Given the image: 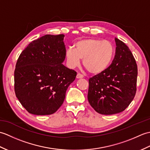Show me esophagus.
<instances>
[{
	"label": "esophagus",
	"instance_id": "esophagus-1",
	"mask_svg": "<svg viewBox=\"0 0 150 150\" xmlns=\"http://www.w3.org/2000/svg\"><path fill=\"white\" fill-rule=\"evenodd\" d=\"M84 77V75L81 74L80 73H78L77 75V79H81V78H83Z\"/></svg>",
	"mask_w": 150,
	"mask_h": 150
}]
</instances>
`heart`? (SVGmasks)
I'll return each instance as SVG.
<instances>
[{"label": "heart", "instance_id": "heart-1", "mask_svg": "<svg viewBox=\"0 0 150 150\" xmlns=\"http://www.w3.org/2000/svg\"><path fill=\"white\" fill-rule=\"evenodd\" d=\"M115 54V47L109 40L87 39L77 41L75 48L69 47L66 56L71 68L78 66L83 59L84 68L92 74L105 71L111 63Z\"/></svg>", "mask_w": 150, "mask_h": 150}]
</instances>
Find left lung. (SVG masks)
Returning a JSON list of instances; mask_svg holds the SVG:
<instances>
[{
	"instance_id": "8db88e82",
	"label": "left lung",
	"mask_w": 150,
	"mask_h": 150,
	"mask_svg": "<svg viewBox=\"0 0 150 150\" xmlns=\"http://www.w3.org/2000/svg\"><path fill=\"white\" fill-rule=\"evenodd\" d=\"M114 59L108 68L89 79L88 99L91 107L103 115L125 110L137 91V65L129 47L115 38Z\"/></svg>"
}]
</instances>
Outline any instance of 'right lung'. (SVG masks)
<instances>
[{
  "label": "right lung",
  "instance_id": "right-lung-1",
  "mask_svg": "<svg viewBox=\"0 0 150 150\" xmlns=\"http://www.w3.org/2000/svg\"><path fill=\"white\" fill-rule=\"evenodd\" d=\"M63 34L46 35L32 41L16 63V97L28 112L53 114L62 106L77 72L62 64L66 57Z\"/></svg>",
  "mask_w": 150,
  "mask_h": 150
}]
</instances>
